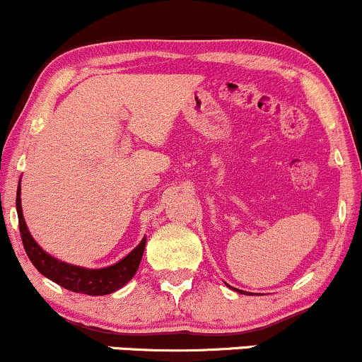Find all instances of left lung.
Segmentation results:
<instances>
[{"label": "left lung", "mask_w": 362, "mask_h": 362, "mask_svg": "<svg viewBox=\"0 0 362 362\" xmlns=\"http://www.w3.org/2000/svg\"><path fill=\"white\" fill-rule=\"evenodd\" d=\"M235 291H239V293H242V291H240V290H235ZM244 295H245V291H244Z\"/></svg>", "instance_id": "1"}]
</instances>
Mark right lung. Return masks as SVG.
I'll return each instance as SVG.
<instances>
[{"label":"right lung","mask_w":362,"mask_h":362,"mask_svg":"<svg viewBox=\"0 0 362 362\" xmlns=\"http://www.w3.org/2000/svg\"><path fill=\"white\" fill-rule=\"evenodd\" d=\"M20 194L21 186L18 185V189H16V214H18V225L25 252H27L32 264L37 267L38 273L44 274L50 281L61 284L62 288L69 291L101 296L120 290L137 273L140 259H142L144 249H146V237L140 240V244L130 254H127L125 257L112 266L100 267V269H88V267L62 262L50 256V254H47L32 237L27 223H25L23 211H21Z\"/></svg>","instance_id":"right-lung-1"}]
</instances>
